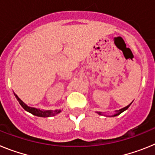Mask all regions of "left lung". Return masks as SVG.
<instances>
[{"label": "left lung", "mask_w": 155, "mask_h": 155, "mask_svg": "<svg viewBox=\"0 0 155 155\" xmlns=\"http://www.w3.org/2000/svg\"><path fill=\"white\" fill-rule=\"evenodd\" d=\"M131 104H132V102H131V103L130 104V105H127V106H126V107L123 108V109H119V110H116V113H115L114 115H113V116H113H113H118V115H120V113H123V112H124V111H125V110H127V109H128L129 107H130V105ZM96 113H98V115H102H102H103V116H105V115H104L103 113H102V112H96Z\"/></svg>", "instance_id": "8db88e82"}]
</instances>
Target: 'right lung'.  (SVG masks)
<instances>
[{
  "label": "right lung",
  "mask_w": 155,
  "mask_h": 155,
  "mask_svg": "<svg viewBox=\"0 0 155 155\" xmlns=\"http://www.w3.org/2000/svg\"><path fill=\"white\" fill-rule=\"evenodd\" d=\"M14 94H15V98L18 101L19 104L21 105V107L25 110L28 112V113H31L34 116H39V117H50V116H56V115H57L58 113H60L61 112V109H56V110H42V109H36V108L30 107V106H28L24 102H22L15 93L14 92Z\"/></svg>",
  "instance_id": "right-lung-1"
}]
</instances>
